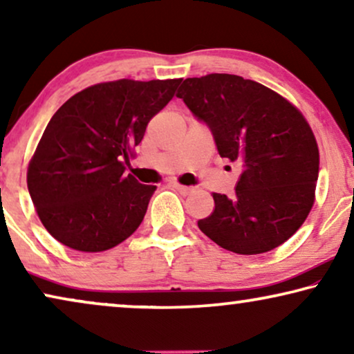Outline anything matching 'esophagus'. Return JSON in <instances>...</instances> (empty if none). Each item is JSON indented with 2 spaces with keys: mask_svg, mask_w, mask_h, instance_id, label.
Segmentation results:
<instances>
[{
  "mask_svg": "<svg viewBox=\"0 0 354 354\" xmlns=\"http://www.w3.org/2000/svg\"><path fill=\"white\" fill-rule=\"evenodd\" d=\"M172 187L176 188V190L180 193V195H183V196H187V195H190V193L195 190V188L193 187H187V185H180V183H177V182H172Z\"/></svg>",
  "mask_w": 354,
  "mask_h": 354,
  "instance_id": "esophagus-1",
  "label": "esophagus"
}]
</instances>
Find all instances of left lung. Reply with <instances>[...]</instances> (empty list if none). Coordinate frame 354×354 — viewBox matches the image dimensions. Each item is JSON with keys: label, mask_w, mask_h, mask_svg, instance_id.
<instances>
[{"label": "left lung", "mask_w": 354, "mask_h": 354, "mask_svg": "<svg viewBox=\"0 0 354 354\" xmlns=\"http://www.w3.org/2000/svg\"><path fill=\"white\" fill-rule=\"evenodd\" d=\"M211 130L221 158L240 167L234 196L214 193L203 234L239 254L277 248L297 232L314 203L319 149L303 114L268 86L240 75L185 79L177 91Z\"/></svg>", "instance_id": "1"}]
</instances>
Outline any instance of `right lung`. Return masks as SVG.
<instances>
[{
	"mask_svg": "<svg viewBox=\"0 0 354 354\" xmlns=\"http://www.w3.org/2000/svg\"><path fill=\"white\" fill-rule=\"evenodd\" d=\"M180 82H106L56 111L27 172L33 206L51 236L72 250L98 253L138 229L156 187L125 176L122 161L127 164Z\"/></svg>",
	"mask_w": 354,
	"mask_h": 354,
	"instance_id": "1",
	"label": "right lung"
}]
</instances>
